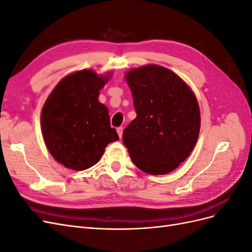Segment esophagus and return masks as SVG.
I'll use <instances>...</instances> for the list:
<instances>
[{
	"instance_id": "34e87169",
	"label": "esophagus",
	"mask_w": 252,
	"mask_h": 252,
	"mask_svg": "<svg viewBox=\"0 0 252 252\" xmlns=\"http://www.w3.org/2000/svg\"><path fill=\"white\" fill-rule=\"evenodd\" d=\"M117 131H118V134H119L120 139H121L122 135H123V127H118L117 128Z\"/></svg>"
}]
</instances>
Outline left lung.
<instances>
[{"instance_id":"obj_1","label":"left lung","mask_w":252,"mask_h":252,"mask_svg":"<svg viewBox=\"0 0 252 252\" xmlns=\"http://www.w3.org/2000/svg\"><path fill=\"white\" fill-rule=\"evenodd\" d=\"M136 118L123 132L132 162L149 174H166L185 161L199 138L200 107L178 74L149 64L125 74Z\"/></svg>"}]
</instances>
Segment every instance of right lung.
Segmentation results:
<instances>
[{"instance_id": "add662e5", "label": "right lung", "mask_w": 252, "mask_h": 252, "mask_svg": "<svg viewBox=\"0 0 252 252\" xmlns=\"http://www.w3.org/2000/svg\"><path fill=\"white\" fill-rule=\"evenodd\" d=\"M109 78L90 69L73 72L59 82L43 106L45 144L67 168H90L100 161L106 146L119 140L107 107L97 100Z\"/></svg>"}]
</instances>
